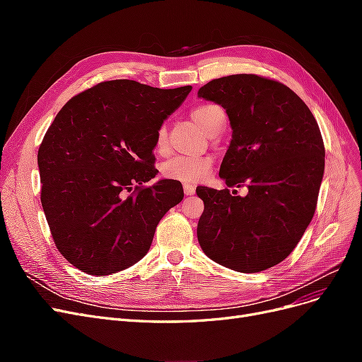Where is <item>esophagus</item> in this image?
<instances>
[{"label":"esophagus","instance_id":"1","mask_svg":"<svg viewBox=\"0 0 362 362\" xmlns=\"http://www.w3.org/2000/svg\"><path fill=\"white\" fill-rule=\"evenodd\" d=\"M194 192H196V187L193 184H184V193L185 194L192 196V194H194Z\"/></svg>","mask_w":362,"mask_h":362}]
</instances>
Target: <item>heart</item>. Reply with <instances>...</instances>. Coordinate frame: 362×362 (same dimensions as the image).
Instances as JSON below:
<instances>
[{
    "label": "heart",
    "instance_id": "obj_1",
    "mask_svg": "<svg viewBox=\"0 0 362 362\" xmlns=\"http://www.w3.org/2000/svg\"><path fill=\"white\" fill-rule=\"evenodd\" d=\"M193 122L202 131L210 136L213 131L225 122V112L222 107L216 104H201L194 107L190 112ZM156 151L163 154L168 151V129L161 125L156 134ZM211 158L208 157H173L161 166V173L164 177L182 182H198L201 181L208 170L211 169Z\"/></svg>",
    "mask_w": 362,
    "mask_h": 362
}]
</instances>
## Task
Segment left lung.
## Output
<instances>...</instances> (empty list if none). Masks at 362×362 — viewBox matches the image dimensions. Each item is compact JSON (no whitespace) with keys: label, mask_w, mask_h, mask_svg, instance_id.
Segmentation results:
<instances>
[{"label":"left lung","mask_w":362,"mask_h":362,"mask_svg":"<svg viewBox=\"0 0 362 362\" xmlns=\"http://www.w3.org/2000/svg\"><path fill=\"white\" fill-rule=\"evenodd\" d=\"M199 98L222 105L233 139L221 178L237 190L198 187L204 213L198 240L208 258L255 273L286 259L315 211L325 172V145L313 113L290 87L254 74L202 86Z\"/></svg>","instance_id":"obj_1"}]
</instances>
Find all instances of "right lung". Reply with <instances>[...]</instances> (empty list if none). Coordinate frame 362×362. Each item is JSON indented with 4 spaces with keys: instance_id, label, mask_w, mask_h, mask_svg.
Returning <instances> with one entry per match:
<instances>
[{
    "instance_id": "obj_1",
    "label": "right lung",
    "mask_w": 362,
    "mask_h": 362,
    "mask_svg": "<svg viewBox=\"0 0 362 362\" xmlns=\"http://www.w3.org/2000/svg\"><path fill=\"white\" fill-rule=\"evenodd\" d=\"M192 86L158 89L103 81L63 105L37 152L40 202L60 254L89 275H110L144 258L182 185L156 177L157 129Z\"/></svg>"
}]
</instances>
